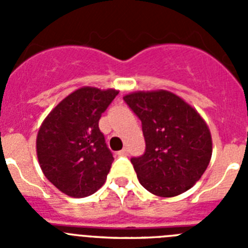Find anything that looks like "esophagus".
<instances>
[{
    "instance_id": "esophagus-1",
    "label": "esophagus",
    "mask_w": 248,
    "mask_h": 248,
    "mask_svg": "<svg viewBox=\"0 0 248 248\" xmlns=\"http://www.w3.org/2000/svg\"><path fill=\"white\" fill-rule=\"evenodd\" d=\"M118 154H119V155H122V156H126V155L129 154V153H128V149H126V148L122 149V150H120L119 153H118Z\"/></svg>"
}]
</instances>
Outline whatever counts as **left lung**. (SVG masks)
<instances>
[{
    "label": "left lung",
    "mask_w": 248,
    "mask_h": 248,
    "mask_svg": "<svg viewBox=\"0 0 248 248\" xmlns=\"http://www.w3.org/2000/svg\"><path fill=\"white\" fill-rule=\"evenodd\" d=\"M123 99L141 120L145 139V153L130 159L139 183L161 198L187 191L200 180L212 155L205 120L168 91L135 92Z\"/></svg>",
    "instance_id": "8db88e82"
}]
</instances>
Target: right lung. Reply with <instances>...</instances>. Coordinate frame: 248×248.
Listing matches in <instances>:
<instances>
[{
	"instance_id": "right-lung-1",
	"label": "right lung",
	"mask_w": 248,
	"mask_h": 248,
	"mask_svg": "<svg viewBox=\"0 0 248 248\" xmlns=\"http://www.w3.org/2000/svg\"><path fill=\"white\" fill-rule=\"evenodd\" d=\"M118 93L93 87L77 89L48 114L39 128V165L63 194L85 198L104 185L114 157L99 119Z\"/></svg>"
}]
</instances>
